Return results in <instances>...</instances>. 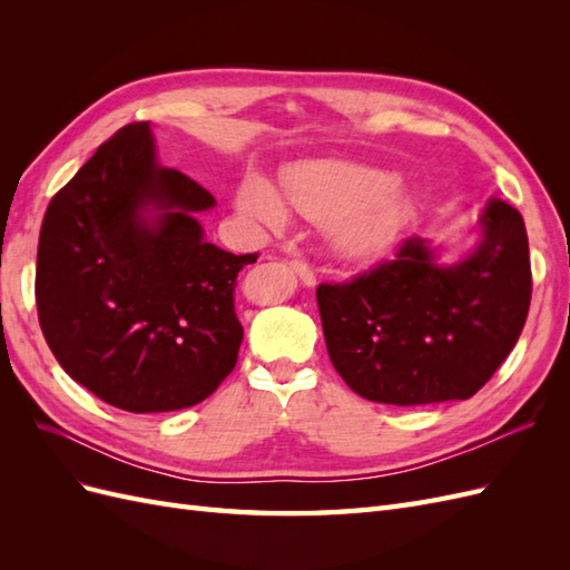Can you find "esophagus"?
<instances>
[{
    "instance_id": "34e87169",
    "label": "esophagus",
    "mask_w": 570,
    "mask_h": 570,
    "mask_svg": "<svg viewBox=\"0 0 570 570\" xmlns=\"http://www.w3.org/2000/svg\"><path fill=\"white\" fill-rule=\"evenodd\" d=\"M289 268L299 275V281H302L304 285H308V287L316 285V273H314L312 266H308V264L304 262V258H292Z\"/></svg>"
}]
</instances>
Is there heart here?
<instances>
[{
  "label": "heart",
  "instance_id": "heart-1",
  "mask_svg": "<svg viewBox=\"0 0 570 570\" xmlns=\"http://www.w3.org/2000/svg\"><path fill=\"white\" fill-rule=\"evenodd\" d=\"M283 195L308 220L331 223L333 245L352 258L385 249L409 214V197L390 174L356 164H299L283 176ZM237 206L266 228L287 220L283 199L258 176L239 185Z\"/></svg>",
  "mask_w": 570,
  "mask_h": 570
}]
</instances>
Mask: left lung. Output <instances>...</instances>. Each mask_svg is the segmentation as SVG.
<instances>
[{
	"mask_svg": "<svg viewBox=\"0 0 570 570\" xmlns=\"http://www.w3.org/2000/svg\"><path fill=\"white\" fill-rule=\"evenodd\" d=\"M480 245L452 266L421 237L347 283L316 287L335 371L368 402L469 400L519 342L532 273L523 216L502 199L480 216Z\"/></svg>",
	"mask_w": 570,
	"mask_h": 570,
	"instance_id": "left-lung-1",
	"label": "left lung"
}]
</instances>
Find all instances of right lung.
Wrapping results in <instances>:
<instances>
[{
  "mask_svg": "<svg viewBox=\"0 0 570 570\" xmlns=\"http://www.w3.org/2000/svg\"><path fill=\"white\" fill-rule=\"evenodd\" d=\"M209 189L157 161L147 120L120 128L51 197L36 302L61 368L101 402L164 413L204 402L237 364V273L258 254L206 243Z\"/></svg>",
  "mask_w": 570,
  "mask_h": 570,
  "instance_id": "obj_1",
  "label": "right lung"
}]
</instances>
